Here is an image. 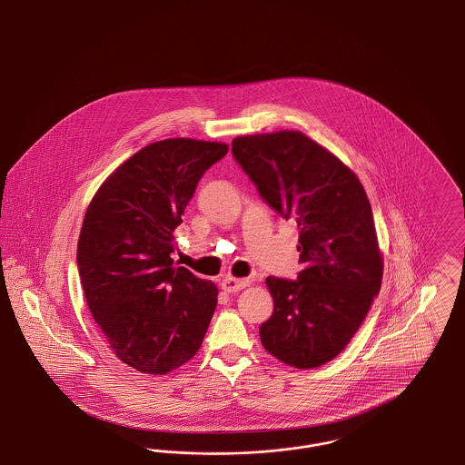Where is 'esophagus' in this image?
Instances as JSON below:
<instances>
[{
    "instance_id": "esophagus-1",
    "label": "esophagus",
    "mask_w": 465,
    "mask_h": 465,
    "mask_svg": "<svg viewBox=\"0 0 465 465\" xmlns=\"http://www.w3.org/2000/svg\"><path fill=\"white\" fill-rule=\"evenodd\" d=\"M249 286V281L247 279H235V277H226L223 279L222 289L226 292H237L241 289Z\"/></svg>"
}]
</instances>
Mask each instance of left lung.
<instances>
[{"label":"left lung","mask_w":465,"mask_h":465,"mask_svg":"<svg viewBox=\"0 0 465 465\" xmlns=\"http://www.w3.org/2000/svg\"><path fill=\"white\" fill-rule=\"evenodd\" d=\"M232 153L300 233L296 281L266 279L273 313L260 326L262 343L289 366H322L352 340L381 286L368 195L349 167L298 131L237 137Z\"/></svg>","instance_id":"8db88e82"}]
</instances>
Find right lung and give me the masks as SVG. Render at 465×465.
Returning a JSON list of instances; mask_svg holds the SVG:
<instances>
[{
  "label": "right lung",
  "mask_w": 465,
  "mask_h": 465,
  "mask_svg": "<svg viewBox=\"0 0 465 465\" xmlns=\"http://www.w3.org/2000/svg\"><path fill=\"white\" fill-rule=\"evenodd\" d=\"M222 143L165 139L124 162L97 190L76 263L90 313L114 355L165 375L199 352L218 288L174 265V230Z\"/></svg>",
  "instance_id": "obj_1"
}]
</instances>
